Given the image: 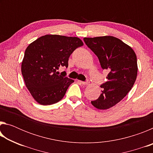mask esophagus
Listing matches in <instances>:
<instances>
[{"label":"esophagus","mask_w":153,"mask_h":153,"mask_svg":"<svg viewBox=\"0 0 153 153\" xmlns=\"http://www.w3.org/2000/svg\"><path fill=\"white\" fill-rule=\"evenodd\" d=\"M78 82L79 83H80V84H83V85H87L88 84V81H87V82H82V81H80V80H78Z\"/></svg>","instance_id":"esophagus-1"}]
</instances>
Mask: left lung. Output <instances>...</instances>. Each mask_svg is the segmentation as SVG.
Returning <instances> with one entry per match:
<instances>
[{
    "mask_svg": "<svg viewBox=\"0 0 153 153\" xmlns=\"http://www.w3.org/2000/svg\"><path fill=\"white\" fill-rule=\"evenodd\" d=\"M84 41L98 56L102 69L109 71L101 94L91 101L98 109L105 110L120 102L130 91L136 79L138 65L135 52L113 36L84 38Z\"/></svg>",
    "mask_w": 153,
    "mask_h": 153,
    "instance_id": "1",
    "label": "left lung"
}]
</instances>
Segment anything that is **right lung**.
I'll return each mask as SVG.
<instances>
[{
    "label": "right lung",
    "mask_w": 153,
    "mask_h": 153,
    "mask_svg": "<svg viewBox=\"0 0 153 153\" xmlns=\"http://www.w3.org/2000/svg\"><path fill=\"white\" fill-rule=\"evenodd\" d=\"M84 45L77 37L47 34L30 44L22 63V74L27 90L42 105L56 103L74 81L59 75L61 66L68 67L69 57L75 49Z\"/></svg>",
    "instance_id": "obj_1"
}]
</instances>
